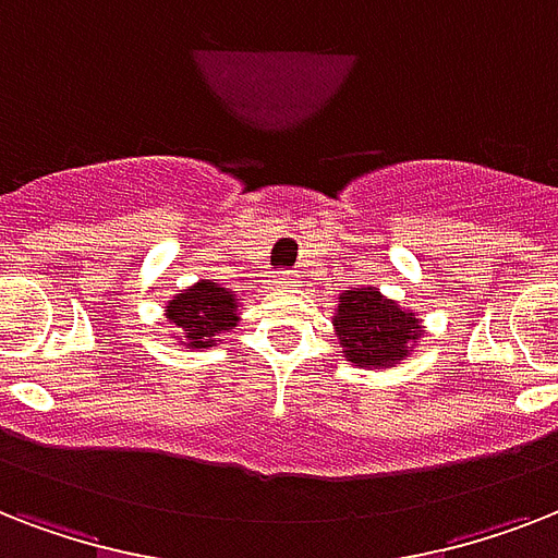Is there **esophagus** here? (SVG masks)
Listing matches in <instances>:
<instances>
[{"label":"esophagus","instance_id":"obj_1","mask_svg":"<svg viewBox=\"0 0 558 558\" xmlns=\"http://www.w3.org/2000/svg\"><path fill=\"white\" fill-rule=\"evenodd\" d=\"M275 283H292V280H289V275H278V278H275Z\"/></svg>","mask_w":558,"mask_h":558}]
</instances>
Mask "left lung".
Segmentation results:
<instances>
[{
	"label": "left lung",
	"instance_id": "1",
	"mask_svg": "<svg viewBox=\"0 0 558 558\" xmlns=\"http://www.w3.org/2000/svg\"><path fill=\"white\" fill-rule=\"evenodd\" d=\"M332 322L344 356L359 367L397 365L420 336V324L411 313L385 301L376 289H348Z\"/></svg>",
	"mask_w": 558,
	"mask_h": 558
}]
</instances>
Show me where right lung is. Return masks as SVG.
<instances>
[{"instance_id": "add662e5", "label": "right lung", "mask_w": 558, "mask_h": 558, "mask_svg": "<svg viewBox=\"0 0 558 558\" xmlns=\"http://www.w3.org/2000/svg\"><path fill=\"white\" fill-rule=\"evenodd\" d=\"M168 318L187 348H214V336L236 324V298L217 283L199 280L170 301Z\"/></svg>"}]
</instances>
